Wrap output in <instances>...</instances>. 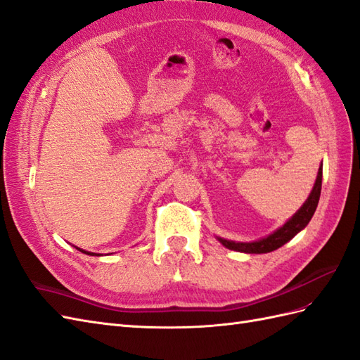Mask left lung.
Wrapping results in <instances>:
<instances>
[{
    "mask_svg": "<svg viewBox=\"0 0 360 360\" xmlns=\"http://www.w3.org/2000/svg\"><path fill=\"white\" fill-rule=\"evenodd\" d=\"M321 186H322V164L318 170L315 186H313L307 200L304 202L302 207L281 228L276 229V231H274L268 237L260 238V240L257 242H250V243L226 240V238H222V237H217V240L225 248H228V250L246 252V254H266V252H272L275 250H278V248H281L284 243H288L290 238L297 236L301 229L306 228L307 224L310 222V219L313 214H315L316 207H318L319 196H321Z\"/></svg>",
    "mask_w": 360,
    "mask_h": 360,
    "instance_id": "8db88e82",
    "label": "left lung"
}]
</instances>
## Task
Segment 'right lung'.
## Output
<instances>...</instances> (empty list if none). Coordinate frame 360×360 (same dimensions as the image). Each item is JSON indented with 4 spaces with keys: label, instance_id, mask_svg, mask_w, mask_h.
<instances>
[{
    "label": "right lung",
    "instance_id": "right-lung-1",
    "mask_svg": "<svg viewBox=\"0 0 360 360\" xmlns=\"http://www.w3.org/2000/svg\"><path fill=\"white\" fill-rule=\"evenodd\" d=\"M76 250H79L80 252H84V254H88V255H100V254H94V252H88V251H84V250H80V248H76Z\"/></svg>",
    "mask_w": 360,
    "mask_h": 360
}]
</instances>
